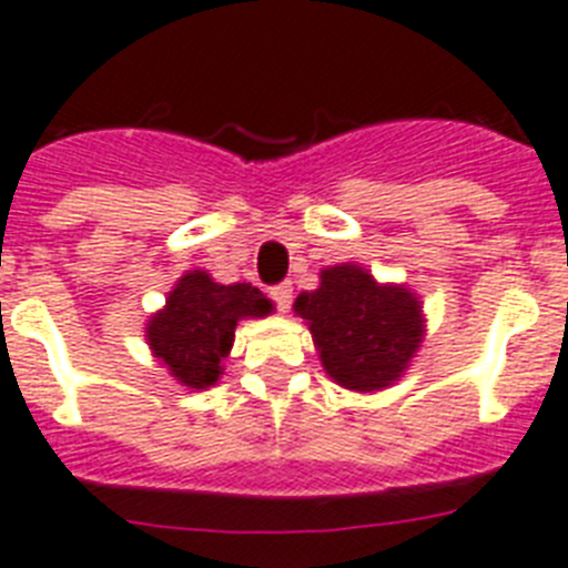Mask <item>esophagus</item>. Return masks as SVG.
Here are the masks:
<instances>
[{
    "mask_svg": "<svg viewBox=\"0 0 568 568\" xmlns=\"http://www.w3.org/2000/svg\"><path fill=\"white\" fill-rule=\"evenodd\" d=\"M268 294H271V300H274L280 312H288V306H292V283L274 285Z\"/></svg>",
    "mask_w": 568,
    "mask_h": 568,
    "instance_id": "1",
    "label": "esophagus"
}]
</instances>
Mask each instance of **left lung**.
Masks as SVG:
<instances>
[{
	"label": "left lung",
	"instance_id": "left-lung-1",
	"mask_svg": "<svg viewBox=\"0 0 568 568\" xmlns=\"http://www.w3.org/2000/svg\"><path fill=\"white\" fill-rule=\"evenodd\" d=\"M294 312L308 321L326 373L361 393L402 378L424 335L418 297L402 285H378L357 265L323 271L321 288L300 294Z\"/></svg>",
	"mask_w": 568,
	"mask_h": 568
}]
</instances>
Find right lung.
I'll use <instances>...</instances> for the list:
<instances>
[{
	"label": "right lung",
	"instance_id": "obj_1",
	"mask_svg": "<svg viewBox=\"0 0 568 568\" xmlns=\"http://www.w3.org/2000/svg\"><path fill=\"white\" fill-rule=\"evenodd\" d=\"M271 300L251 283L219 285L204 271H190L175 283L146 326L155 357L170 366V375L190 389L213 387L222 375V361L233 346V328L242 317H265Z\"/></svg>",
	"mask_w": 568,
	"mask_h": 568
}]
</instances>
